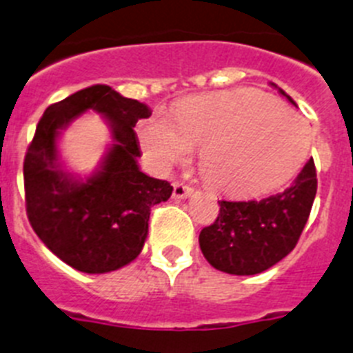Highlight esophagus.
I'll list each match as a JSON object with an SVG mask.
<instances>
[{"label":"esophagus","instance_id":"obj_1","mask_svg":"<svg viewBox=\"0 0 353 353\" xmlns=\"http://www.w3.org/2000/svg\"><path fill=\"white\" fill-rule=\"evenodd\" d=\"M192 194V189L182 182L173 183V198L174 199H185Z\"/></svg>","mask_w":353,"mask_h":353}]
</instances>
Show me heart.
<instances>
[{"label":"heart","instance_id":"heart-1","mask_svg":"<svg viewBox=\"0 0 353 353\" xmlns=\"http://www.w3.org/2000/svg\"><path fill=\"white\" fill-rule=\"evenodd\" d=\"M152 166L168 171L201 146L199 168L214 187L252 196L290 180L304 164L310 132L288 105L254 90L185 99L174 117L157 111L139 127Z\"/></svg>","mask_w":353,"mask_h":353}]
</instances>
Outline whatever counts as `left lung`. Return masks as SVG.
<instances>
[{
	"mask_svg": "<svg viewBox=\"0 0 353 353\" xmlns=\"http://www.w3.org/2000/svg\"><path fill=\"white\" fill-rule=\"evenodd\" d=\"M277 92L297 105L281 88ZM314 196L316 170L311 159L292 185L277 194L251 201L221 199L217 219L199 233L203 256L214 269L233 276H254L270 269L293 251Z\"/></svg>",
	"mask_w": 353,
	"mask_h": 353,
	"instance_id": "1",
	"label": "left lung"
}]
</instances>
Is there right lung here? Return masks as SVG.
Here are the masks:
<instances>
[{
    "label": "right lung",
    "instance_id": "1",
    "mask_svg": "<svg viewBox=\"0 0 353 353\" xmlns=\"http://www.w3.org/2000/svg\"><path fill=\"white\" fill-rule=\"evenodd\" d=\"M88 110L101 114L112 143L90 175L66 170L59 138ZM152 114L143 102L108 84H93L49 105L24 157L26 212L31 226L72 269L105 274L139 256L148 236L150 210L168 201L173 187L141 171L134 127Z\"/></svg>",
    "mask_w": 353,
    "mask_h": 353
}]
</instances>
